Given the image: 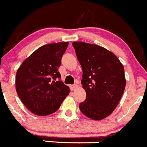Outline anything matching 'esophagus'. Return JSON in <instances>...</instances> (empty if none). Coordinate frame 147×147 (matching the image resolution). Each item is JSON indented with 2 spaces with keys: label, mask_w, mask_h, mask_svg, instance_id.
Returning <instances> with one entry per match:
<instances>
[{
  "label": "esophagus",
  "mask_w": 147,
  "mask_h": 147,
  "mask_svg": "<svg viewBox=\"0 0 147 147\" xmlns=\"http://www.w3.org/2000/svg\"><path fill=\"white\" fill-rule=\"evenodd\" d=\"M77 87H78V85H77V84H73V85H71L70 86V89L72 90H76V88Z\"/></svg>",
  "instance_id": "obj_1"
}]
</instances>
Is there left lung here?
I'll return each instance as SVG.
<instances>
[{
    "label": "left lung",
    "mask_w": 147,
    "mask_h": 147,
    "mask_svg": "<svg viewBox=\"0 0 147 147\" xmlns=\"http://www.w3.org/2000/svg\"><path fill=\"white\" fill-rule=\"evenodd\" d=\"M72 45L82 67L81 83L87 94L80 109L92 119H105L115 110L124 93V67L113 53L101 46L84 42Z\"/></svg>",
    "instance_id": "1"
}]
</instances>
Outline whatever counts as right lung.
<instances>
[{"mask_svg": "<svg viewBox=\"0 0 147 147\" xmlns=\"http://www.w3.org/2000/svg\"><path fill=\"white\" fill-rule=\"evenodd\" d=\"M68 42L47 44L23 62L16 73V88L23 105L32 113L46 116L55 112L69 88L61 80L58 68Z\"/></svg>", "mask_w": 147, "mask_h": 147, "instance_id": "add662e5", "label": "right lung"}]
</instances>
